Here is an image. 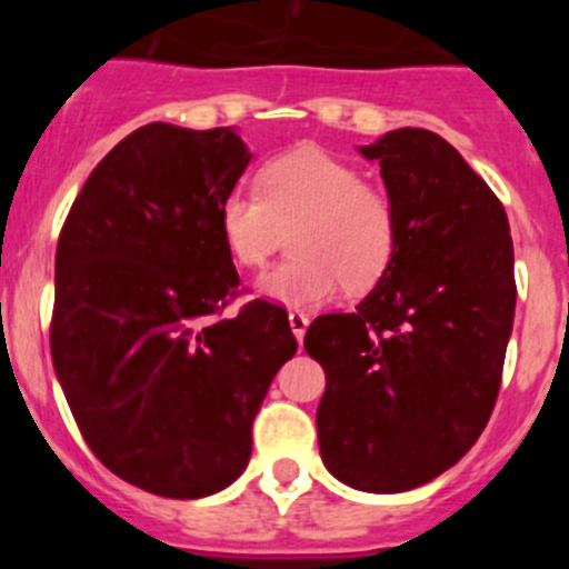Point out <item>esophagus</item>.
Listing matches in <instances>:
<instances>
[{
	"mask_svg": "<svg viewBox=\"0 0 569 569\" xmlns=\"http://www.w3.org/2000/svg\"><path fill=\"white\" fill-rule=\"evenodd\" d=\"M308 313H302V311H291L289 313V325H291V332H295V338L297 341L302 343V338H306V330H308Z\"/></svg>",
	"mask_w": 569,
	"mask_h": 569,
	"instance_id": "esophagus-1",
	"label": "esophagus"
}]
</instances>
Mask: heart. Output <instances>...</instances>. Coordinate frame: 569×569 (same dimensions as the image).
I'll return each mask as SVG.
<instances>
[{
  "label": "heart",
  "mask_w": 569,
  "mask_h": 569,
  "mask_svg": "<svg viewBox=\"0 0 569 569\" xmlns=\"http://www.w3.org/2000/svg\"><path fill=\"white\" fill-rule=\"evenodd\" d=\"M220 233L239 267H261L291 231V256L258 278L256 291L311 308L338 289H375L399 248V217L386 189L317 146L278 153L258 189L237 187L220 203Z\"/></svg>",
  "instance_id": "b5f03b06"
}]
</instances>
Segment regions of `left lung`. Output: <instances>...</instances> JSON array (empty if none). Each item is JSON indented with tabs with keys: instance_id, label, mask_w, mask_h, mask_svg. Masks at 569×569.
<instances>
[{
	"instance_id": "obj_1",
	"label": "left lung",
	"mask_w": 569,
	"mask_h": 569,
	"mask_svg": "<svg viewBox=\"0 0 569 569\" xmlns=\"http://www.w3.org/2000/svg\"><path fill=\"white\" fill-rule=\"evenodd\" d=\"M380 164L399 248L355 313H325L306 352L325 369L327 470L366 492L421 487L490 421L515 319V250L501 200L455 146L396 129L360 148Z\"/></svg>"
}]
</instances>
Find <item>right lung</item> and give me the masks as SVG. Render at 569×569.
Returning <instances> with one entry per match:
<instances>
[{"instance_id": "1", "label": "right lung", "mask_w": 569, "mask_h": 569, "mask_svg": "<svg viewBox=\"0 0 569 569\" xmlns=\"http://www.w3.org/2000/svg\"><path fill=\"white\" fill-rule=\"evenodd\" d=\"M250 159L233 129L142 126L96 164L57 242V380L90 451L153 496L239 479L252 418L297 352L272 302L220 319L239 274L217 214Z\"/></svg>"}]
</instances>
